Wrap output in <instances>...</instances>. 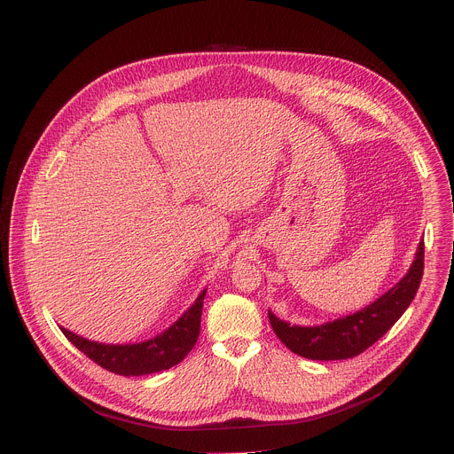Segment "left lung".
<instances>
[{
	"instance_id": "1",
	"label": "left lung",
	"mask_w": 454,
	"mask_h": 454,
	"mask_svg": "<svg viewBox=\"0 0 454 454\" xmlns=\"http://www.w3.org/2000/svg\"><path fill=\"white\" fill-rule=\"evenodd\" d=\"M424 240L419 242L408 272L365 309L314 326L290 325L269 310L276 337L295 355L309 360H346L364 353L406 312L422 279Z\"/></svg>"
}]
</instances>
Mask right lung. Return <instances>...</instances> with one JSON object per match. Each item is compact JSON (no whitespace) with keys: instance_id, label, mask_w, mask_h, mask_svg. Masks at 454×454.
<instances>
[{"instance_id":"1","label":"right lung","mask_w":454,"mask_h":454,"mask_svg":"<svg viewBox=\"0 0 454 454\" xmlns=\"http://www.w3.org/2000/svg\"><path fill=\"white\" fill-rule=\"evenodd\" d=\"M207 288L200 292L194 303L157 337L137 344H103L83 339L60 326L67 340L87 355L103 369L119 376H144L153 374L180 364L194 348L200 337L201 310Z\"/></svg>"}]
</instances>
